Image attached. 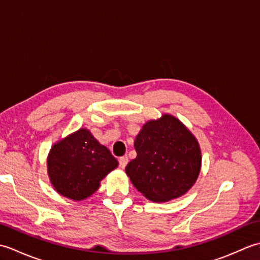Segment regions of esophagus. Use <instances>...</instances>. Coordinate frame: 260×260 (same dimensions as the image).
I'll return each instance as SVG.
<instances>
[{
  "instance_id": "esophagus-1",
  "label": "esophagus",
  "mask_w": 260,
  "mask_h": 260,
  "mask_svg": "<svg viewBox=\"0 0 260 260\" xmlns=\"http://www.w3.org/2000/svg\"><path fill=\"white\" fill-rule=\"evenodd\" d=\"M127 163H128V157H127V156H123V157L119 158V167L121 169H125Z\"/></svg>"
}]
</instances>
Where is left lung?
<instances>
[{
  "instance_id": "left-lung-1",
  "label": "left lung",
  "mask_w": 260,
  "mask_h": 260,
  "mask_svg": "<svg viewBox=\"0 0 260 260\" xmlns=\"http://www.w3.org/2000/svg\"><path fill=\"white\" fill-rule=\"evenodd\" d=\"M136 158L125 169L132 183L153 202L182 197L198 180L201 148L189 128L173 115L151 119L137 134Z\"/></svg>"
}]
</instances>
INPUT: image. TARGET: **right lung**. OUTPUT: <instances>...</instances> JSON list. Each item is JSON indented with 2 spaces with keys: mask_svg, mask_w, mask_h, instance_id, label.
Segmentation results:
<instances>
[{
  "mask_svg": "<svg viewBox=\"0 0 260 260\" xmlns=\"http://www.w3.org/2000/svg\"><path fill=\"white\" fill-rule=\"evenodd\" d=\"M117 167V159L87 128H80L54 143L47 158L53 189L74 201L93 194L101 181Z\"/></svg>",
  "mask_w": 260,
  "mask_h": 260,
  "instance_id": "obj_1",
  "label": "right lung"
}]
</instances>
